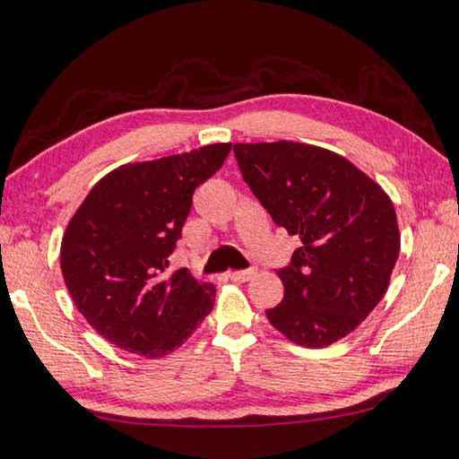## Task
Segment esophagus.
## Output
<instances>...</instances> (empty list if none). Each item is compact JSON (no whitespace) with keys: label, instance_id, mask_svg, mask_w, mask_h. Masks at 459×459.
<instances>
[{"label":"esophagus","instance_id":"obj_1","mask_svg":"<svg viewBox=\"0 0 459 459\" xmlns=\"http://www.w3.org/2000/svg\"><path fill=\"white\" fill-rule=\"evenodd\" d=\"M256 274V269H247V271H230L227 277L230 281H238V282H245V281H251Z\"/></svg>","mask_w":459,"mask_h":459}]
</instances>
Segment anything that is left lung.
<instances>
[{
    "label": "left lung",
    "mask_w": 459,
    "mask_h": 459,
    "mask_svg": "<svg viewBox=\"0 0 459 459\" xmlns=\"http://www.w3.org/2000/svg\"><path fill=\"white\" fill-rule=\"evenodd\" d=\"M243 180L301 247L277 271L282 301L266 319L303 347L351 333L385 295L399 256L395 208L347 158L311 144H235Z\"/></svg>",
    "instance_id": "left-lung-1"
}]
</instances>
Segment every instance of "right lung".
Instances as JSON below:
<instances>
[{"label":"right lung","instance_id":"add662e5","mask_svg":"<svg viewBox=\"0 0 459 459\" xmlns=\"http://www.w3.org/2000/svg\"><path fill=\"white\" fill-rule=\"evenodd\" d=\"M230 144L124 164L98 182L62 238V273L78 311L128 353L162 357L193 335L216 290L188 269L170 273L195 190Z\"/></svg>","mask_w":459,"mask_h":459}]
</instances>
